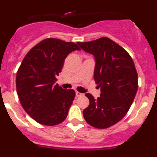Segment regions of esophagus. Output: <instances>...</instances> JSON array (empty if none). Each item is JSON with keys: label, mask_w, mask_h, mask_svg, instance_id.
Masks as SVG:
<instances>
[{"label": "esophagus", "mask_w": 157, "mask_h": 157, "mask_svg": "<svg viewBox=\"0 0 157 157\" xmlns=\"http://www.w3.org/2000/svg\"><path fill=\"white\" fill-rule=\"evenodd\" d=\"M75 95L76 97H82V96H83V94H82V93L80 92H76Z\"/></svg>", "instance_id": "34e87169"}]
</instances>
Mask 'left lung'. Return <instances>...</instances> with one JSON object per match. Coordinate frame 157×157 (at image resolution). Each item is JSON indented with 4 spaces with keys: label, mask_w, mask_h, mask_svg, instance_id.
<instances>
[{
    "label": "left lung",
    "mask_w": 157,
    "mask_h": 157,
    "mask_svg": "<svg viewBox=\"0 0 157 157\" xmlns=\"http://www.w3.org/2000/svg\"><path fill=\"white\" fill-rule=\"evenodd\" d=\"M95 58L94 80L101 87L97 99L86 96L90 105L83 110L87 123L99 129L116 124L127 114L138 90V74L131 56L117 43L103 37L88 42H78Z\"/></svg>",
    "instance_id": "1"
}]
</instances>
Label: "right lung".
<instances>
[{
    "instance_id": "obj_1",
    "label": "right lung",
    "mask_w": 157,
    "mask_h": 157,
    "mask_svg": "<svg viewBox=\"0 0 157 157\" xmlns=\"http://www.w3.org/2000/svg\"><path fill=\"white\" fill-rule=\"evenodd\" d=\"M75 50H81L75 43L46 38L22 61L16 74L18 97L23 109L37 123L54 126L66 119L75 92L55 82L65 58Z\"/></svg>"
}]
</instances>
